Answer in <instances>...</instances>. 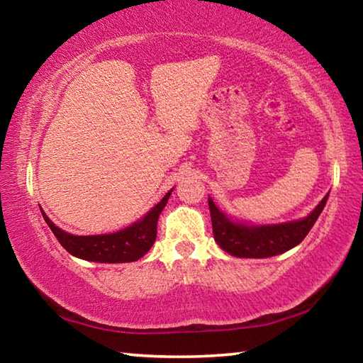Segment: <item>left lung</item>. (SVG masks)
<instances>
[{
  "mask_svg": "<svg viewBox=\"0 0 363 363\" xmlns=\"http://www.w3.org/2000/svg\"><path fill=\"white\" fill-rule=\"evenodd\" d=\"M327 200L328 195H325L315 210L301 220L251 227L233 223L218 210L211 199H208L214 240L224 251L237 257H270L281 255L304 240L317 218L320 216Z\"/></svg>",
  "mask_w": 363,
  "mask_h": 363,
  "instance_id": "left-lung-1",
  "label": "left lung"
}]
</instances>
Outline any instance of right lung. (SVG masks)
<instances>
[{
    "instance_id": "1",
    "label": "right lung",
    "mask_w": 363,
    "mask_h": 363,
    "mask_svg": "<svg viewBox=\"0 0 363 363\" xmlns=\"http://www.w3.org/2000/svg\"><path fill=\"white\" fill-rule=\"evenodd\" d=\"M169 195L171 190L139 223H134L120 232L106 233V235H72L59 229L45 213L41 211V214L59 243L70 255L94 262H133L143 257L155 243L158 216L167 205Z\"/></svg>"
}]
</instances>
